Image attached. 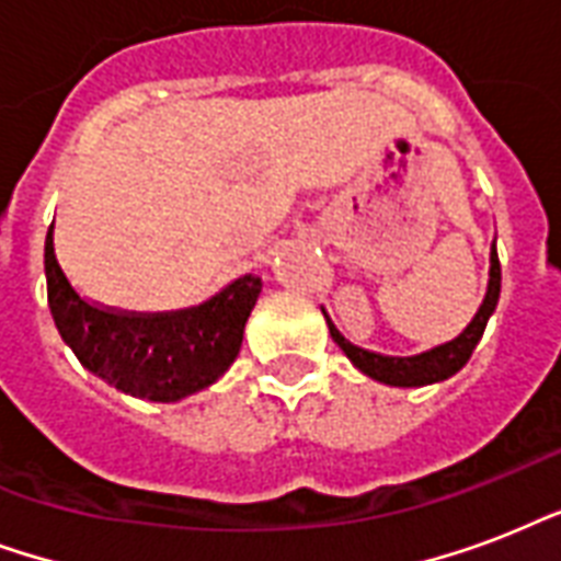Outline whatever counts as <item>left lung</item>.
<instances>
[{"label":"left lung","instance_id":"8db88e82","mask_svg":"<svg viewBox=\"0 0 561 561\" xmlns=\"http://www.w3.org/2000/svg\"><path fill=\"white\" fill-rule=\"evenodd\" d=\"M497 297H501V262H497V250L492 244V267H489V288L486 297H483V306L474 314L466 332L460 337H454L451 343H443L431 352H422V355H413V358H390V355H378V352L360 350L355 343H350L343 337L334 323L325 317L329 323V332H332L334 343L346 352V358L355 364L364 375L375 378V381L390 383V387H425V383H436L451 378L454 373H460L466 367V360L471 358V352L478 346V341L483 337V329H486L489 317L495 311ZM325 314V311H323Z\"/></svg>","mask_w":561,"mask_h":561}]
</instances>
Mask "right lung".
Returning <instances> with one entry per match:
<instances>
[{"label":"right lung","instance_id":"1","mask_svg":"<svg viewBox=\"0 0 561 561\" xmlns=\"http://www.w3.org/2000/svg\"><path fill=\"white\" fill-rule=\"evenodd\" d=\"M46 282L57 332L83 367L116 390L151 401L186 399L218 381L241 350L247 317L262 290V279L247 273L203 306L160 314L118 311L72 288L51 232Z\"/></svg>","mask_w":561,"mask_h":561}]
</instances>
